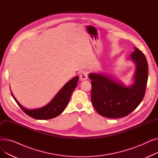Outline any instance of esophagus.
I'll return each mask as SVG.
<instances>
[{
	"instance_id": "34e87169",
	"label": "esophagus",
	"mask_w": 158,
	"mask_h": 158,
	"mask_svg": "<svg viewBox=\"0 0 158 158\" xmlns=\"http://www.w3.org/2000/svg\"><path fill=\"white\" fill-rule=\"evenodd\" d=\"M88 79V73L86 72H83L80 74V79L82 81L86 80Z\"/></svg>"
}]
</instances>
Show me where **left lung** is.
<instances>
[{"instance_id": "left-lung-1", "label": "left lung", "mask_w": 158, "mask_h": 158, "mask_svg": "<svg viewBox=\"0 0 158 158\" xmlns=\"http://www.w3.org/2000/svg\"><path fill=\"white\" fill-rule=\"evenodd\" d=\"M129 58L136 65L133 84L126 86L109 75L91 73L92 102L95 110L103 117L118 118L133 111L142 101L148 80V63L138 48Z\"/></svg>"}]
</instances>
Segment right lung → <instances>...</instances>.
<instances>
[{
	"instance_id": "1",
	"label": "right lung",
	"mask_w": 158,
	"mask_h": 158,
	"mask_svg": "<svg viewBox=\"0 0 158 158\" xmlns=\"http://www.w3.org/2000/svg\"><path fill=\"white\" fill-rule=\"evenodd\" d=\"M78 81L79 76H76L70 79L57 92L51 102L40 108L27 109L17 101L12 92L11 95L20 108L31 117L37 120L51 119L57 117L64 110L69 102L73 91L77 85Z\"/></svg>"
}]
</instances>
